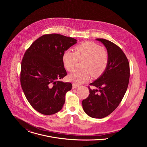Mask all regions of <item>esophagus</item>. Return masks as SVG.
Listing matches in <instances>:
<instances>
[{"label":"esophagus","mask_w":147,"mask_h":147,"mask_svg":"<svg viewBox=\"0 0 147 147\" xmlns=\"http://www.w3.org/2000/svg\"><path fill=\"white\" fill-rule=\"evenodd\" d=\"M79 87V85L76 84H73V88H77Z\"/></svg>","instance_id":"obj_1"}]
</instances>
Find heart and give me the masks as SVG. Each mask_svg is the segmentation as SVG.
Instances as JSON below:
<instances>
[{
  "mask_svg": "<svg viewBox=\"0 0 147 147\" xmlns=\"http://www.w3.org/2000/svg\"><path fill=\"white\" fill-rule=\"evenodd\" d=\"M85 58L82 63L83 69L74 71L68 76V80L76 84H81L89 80L91 73L94 77L100 76L106 70L109 57L108 53L93 42H86L75 48V52L66 50L62 55V62L68 71H73L77 59Z\"/></svg>",
  "mask_w": 147,
  "mask_h": 147,
  "instance_id": "obj_1",
  "label": "heart"
}]
</instances>
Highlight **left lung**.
Wrapping results in <instances>:
<instances>
[{"label":"left lung","mask_w":147,"mask_h":147,"mask_svg":"<svg viewBox=\"0 0 147 147\" xmlns=\"http://www.w3.org/2000/svg\"><path fill=\"white\" fill-rule=\"evenodd\" d=\"M96 40L107 48L109 61L102 75L90 84L96 88H88L89 96L82 104L89 116L102 119L112 113L123 98L129 85L130 66L127 57L118 46L105 39Z\"/></svg>","instance_id":"left-lung-1"}]
</instances>
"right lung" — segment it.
<instances>
[{
	"instance_id": "obj_1",
	"label": "right lung",
	"mask_w": 147,
	"mask_h": 147,
	"mask_svg": "<svg viewBox=\"0 0 147 147\" xmlns=\"http://www.w3.org/2000/svg\"><path fill=\"white\" fill-rule=\"evenodd\" d=\"M76 43L73 38L47 34L26 51L21 65V86L27 99L38 112L51 115L63 107L72 84L60 81L67 75L62 55Z\"/></svg>"
}]
</instances>
